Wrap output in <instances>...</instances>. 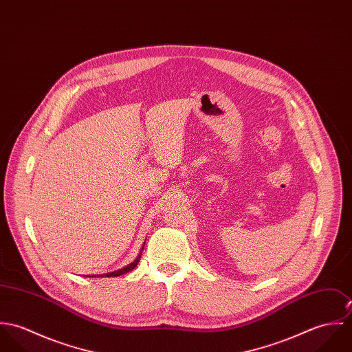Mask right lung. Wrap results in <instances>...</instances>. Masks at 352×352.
Segmentation results:
<instances>
[{"instance_id": "1", "label": "right lung", "mask_w": 352, "mask_h": 352, "mask_svg": "<svg viewBox=\"0 0 352 352\" xmlns=\"http://www.w3.org/2000/svg\"><path fill=\"white\" fill-rule=\"evenodd\" d=\"M144 248H145V243H144V245H142V248H141V251L138 253V256L134 258V261H131L130 264H127L126 267H123V268H120V270H116V271H112V272H107V274H99V275H92L91 278H113V276H120V275H123V274H127V272H130V271H133L137 265H138V261H140V258H141V254H142V251H144Z\"/></svg>"}]
</instances>
